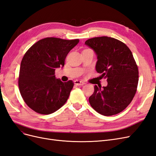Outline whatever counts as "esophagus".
<instances>
[{
  "instance_id": "obj_1",
  "label": "esophagus",
  "mask_w": 156,
  "mask_h": 156,
  "mask_svg": "<svg viewBox=\"0 0 156 156\" xmlns=\"http://www.w3.org/2000/svg\"><path fill=\"white\" fill-rule=\"evenodd\" d=\"M74 84H75V85L80 86V85H83V84H84L85 83H83V81H79V80H75V81H74Z\"/></svg>"
}]
</instances>
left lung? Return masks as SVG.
I'll use <instances>...</instances> for the list:
<instances>
[{
  "label": "left lung",
  "mask_w": 156,
  "mask_h": 156,
  "mask_svg": "<svg viewBox=\"0 0 156 156\" xmlns=\"http://www.w3.org/2000/svg\"><path fill=\"white\" fill-rule=\"evenodd\" d=\"M85 44L97 55L96 72L106 78V87L94 86L89 103L104 116L122 112L135 96L139 81L137 65L131 51L123 42L107 36L88 39Z\"/></svg>",
  "instance_id": "8db88e82"
}]
</instances>
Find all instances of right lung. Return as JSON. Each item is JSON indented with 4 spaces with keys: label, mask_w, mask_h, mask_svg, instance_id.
<instances>
[{
    "label": "right lung",
    "mask_w": 156,
    "mask_h": 156,
    "mask_svg": "<svg viewBox=\"0 0 156 156\" xmlns=\"http://www.w3.org/2000/svg\"><path fill=\"white\" fill-rule=\"evenodd\" d=\"M79 41L45 37L28 50L21 60L19 88L26 104L41 115L51 114L66 102L73 87L72 81L56 79L55 69L64 66L69 52Z\"/></svg>",
    "instance_id": "1"
}]
</instances>
